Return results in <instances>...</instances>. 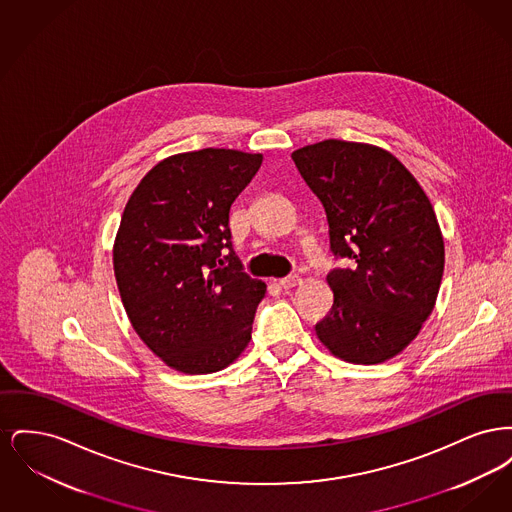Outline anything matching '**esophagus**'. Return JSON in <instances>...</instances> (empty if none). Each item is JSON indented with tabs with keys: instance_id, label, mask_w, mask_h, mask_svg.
Instances as JSON below:
<instances>
[{
	"instance_id": "1",
	"label": "esophagus",
	"mask_w": 512,
	"mask_h": 512,
	"mask_svg": "<svg viewBox=\"0 0 512 512\" xmlns=\"http://www.w3.org/2000/svg\"><path fill=\"white\" fill-rule=\"evenodd\" d=\"M278 284H280V288H284V290H292V288L301 284V278H299V276H286V278H280Z\"/></svg>"
}]
</instances>
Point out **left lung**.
<instances>
[{
    "label": "left lung",
    "mask_w": 512,
    "mask_h": 512,
    "mask_svg": "<svg viewBox=\"0 0 512 512\" xmlns=\"http://www.w3.org/2000/svg\"><path fill=\"white\" fill-rule=\"evenodd\" d=\"M292 159L324 205L332 253L353 261L326 276L334 305L317 338L353 365L390 361L436 307L445 244L434 207L384 147L324 140Z\"/></svg>",
    "instance_id": "8db88e82"
}]
</instances>
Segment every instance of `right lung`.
I'll return each instance as SVG.
<instances>
[{
    "mask_svg": "<svg viewBox=\"0 0 512 512\" xmlns=\"http://www.w3.org/2000/svg\"><path fill=\"white\" fill-rule=\"evenodd\" d=\"M263 163L261 153L207 147L159 161L130 195L113 244L128 320L172 370L211 374L251 340L267 284L232 251L228 213ZM231 253L221 259V249Z\"/></svg>",
    "mask_w": 512,
    "mask_h": 512,
    "instance_id": "1",
    "label": "right lung"
}]
</instances>
